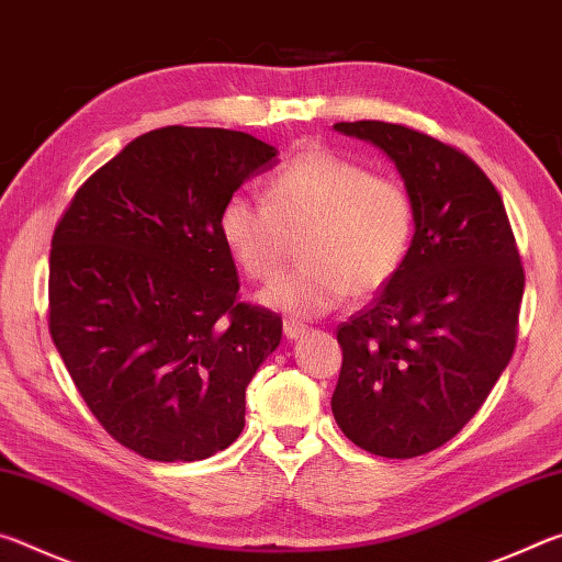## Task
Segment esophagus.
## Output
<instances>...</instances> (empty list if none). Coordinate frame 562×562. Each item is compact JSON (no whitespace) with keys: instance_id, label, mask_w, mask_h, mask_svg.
<instances>
[{"instance_id":"34e87169","label":"esophagus","mask_w":562,"mask_h":562,"mask_svg":"<svg viewBox=\"0 0 562 562\" xmlns=\"http://www.w3.org/2000/svg\"><path fill=\"white\" fill-rule=\"evenodd\" d=\"M282 331H284V337H288V339H300L304 331H307V327L300 325V322H294V319H284Z\"/></svg>"}]
</instances>
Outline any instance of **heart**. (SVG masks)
<instances>
[{
	"instance_id": "obj_1",
	"label": "heart",
	"mask_w": 562,
	"mask_h": 562,
	"mask_svg": "<svg viewBox=\"0 0 562 562\" xmlns=\"http://www.w3.org/2000/svg\"><path fill=\"white\" fill-rule=\"evenodd\" d=\"M217 233L245 274L268 280L292 255L297 268L260 292V302L292 317H319L347 294H372L402 270L414 235V203L394 176L327 148H307L268 180L265 203L225 198Z\"/></svg>"
}]
</instances>
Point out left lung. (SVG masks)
<instances>
[{"instance_id": "8db88e82", "label": "left lung", "mask_w": 562, "mask_h": 562, "mask_svg": "<svg viewBox=\"0 0 562 562\" xmlns=\"http://www.w3.org/2000/svg\"><path fill=\"white\" fill-rule=\"evenodd\" d=\"M335 131L392 160L414 237L394 280L337 327L331 414L359 449L414 459L453 439L508 367L526 274L498 190L459 148L384 121Z\"/></svg>"}]
</instances>
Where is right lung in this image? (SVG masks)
Masks as SVG:
<instances>
[{
    "mask_svg": "<svg viewBox=\"0 0 562 562\" xmlns=\"http://www.w3.org/2000/svg\"><path fill=\"white\" fill-rule=\"evenodd\" d=\"M278 166L243 131L144 133L76 190L49 258V329L83 402L150 461H201L245 426L282 319L237 302L227 195Z\"/></svg>",
    "mask_w": 562,
    "mask_h": 562,
    "instance_id": "obj_1",
    "label": "right lung"
}]
</instances>
